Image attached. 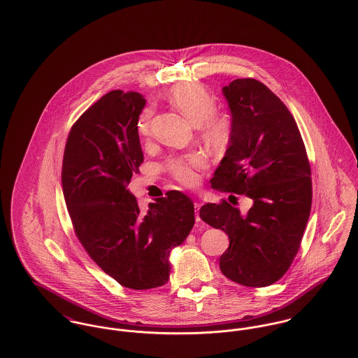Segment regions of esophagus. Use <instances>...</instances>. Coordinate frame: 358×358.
Masks as SVG:
<instances>
[{
    "label": "esophagus",
    "instance_id": "obj_1",
    "mask_svg": "<svg viewBox=\"0 0 358 358\" xmlns=\"http://www.w3.org/2000/svg\"><path fill=\"white\" fill-rule=\"evenodd\" d=\"M200 206H201L200 203H194V208H196V222H197V223H200V222H201V217H200V215H199Z\"/></svg>",
    "mask_w": 358,
    "mask_h": 358
}]
</instances>
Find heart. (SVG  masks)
<instances>
[{"label": "heart", "instance_id": "obj_1", "mask_svg": "<svg viewBox=\"0 0 358 358\" xmlns=\"http://www.w3.org/2000/svg\"><path fill=\"white\" fill-rule=\"evenodd\" d=\"M169 101L193 124L201 125L205 139L212 146H223L230 135V125L226 117L213 113L215 98L203 85L182 83L169 91ZM152 108H146L138 118V132L146 136L150 131ZM204 158L192 153L169 161V169L176 180L183 185H194L199 180L197 171L204 166Z\"/></svg>", "mask_w": 358, "mask_h": 358}]
</instances>
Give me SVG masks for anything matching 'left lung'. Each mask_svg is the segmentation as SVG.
Wrapping results in <instances>:
<instances>
[{
	"mask_svg": "<svg viewBox=\"0 0 358 358\" xmlns=\"http://www.w3.org/2000/svg\"><path fill=\"white\" fill-rule=\"evenodd\" d=\"M222 92L231 129L210 185L250 197L252 206L243 215L227 201L208 203L200 217L229 236L220 271L244 287H267L299 251L311 209L310 164L292 114L264 84L237 78Z\"/></svg>",
	"mask_w": 358,
	"mask_h": 358,
	"instance_id": "8db88e82",
	"label": "left lung"
}]
</instances>
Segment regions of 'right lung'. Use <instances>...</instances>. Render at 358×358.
I'll return each instance as SVG.
<instances>
[{
  "mask_svg": "<svg viewBox=\"0 0 358 358\" xmlns=\"http://www.w3.org/2000/svg\"><path fill=\"white\" fill-rule=\"evenodd\" d=\"M138 92L111 91L73 125L63 155L62 186L76 234L104 273L131 289L169 278L171 251L194 226V205L178 190L142 212L128 185L143 153Z\"/></svg>",
  "mask_w": 358,
  "mask_h": 358,
  "instance_id": "add662e5",
  "label": "right lung"
}]
</instances>
